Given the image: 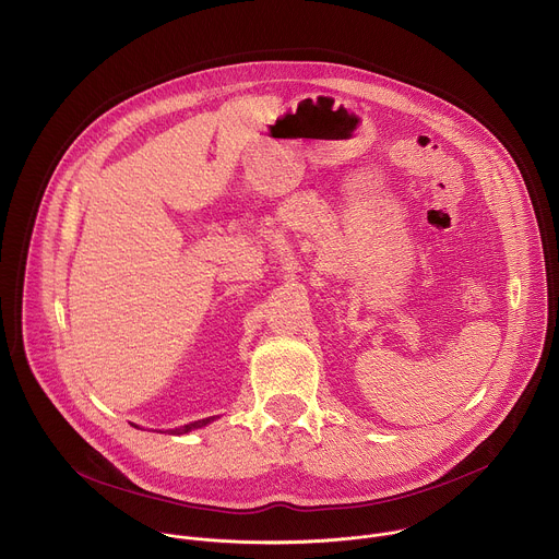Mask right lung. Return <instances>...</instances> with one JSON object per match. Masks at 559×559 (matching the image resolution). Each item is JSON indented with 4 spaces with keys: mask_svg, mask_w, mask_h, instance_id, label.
I'll use <instances>...</instances> for the list:
<instances>
[{
    "mask_svg": "<svg viewBox=\"0 0 559 559\" xmlns=\"http://www.w3.org/2000/svg\"><path fill=\"white\" fill-rule=\"evenodd\" d=\"M214 418H203V420H197V423H190V425H186V427H181V429H173V433L175 436H181V433H188V431H192V429H201V427H205L207 423H212Z\"/></svg>",
    "mask_w": 559,
    "mask_h": 559,
    "instance_id": "1",
    "label": "right lung"
}]
</instances>
